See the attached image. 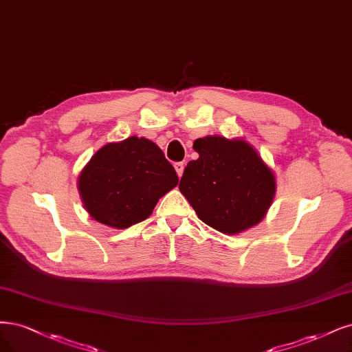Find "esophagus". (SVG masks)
Returning a JSON list of instances; mask_svg holds the SVG:
<instances>
[{
  "label": "esophagus",
  "instance_id": "1",
  "mask_svg": "<svg viewBox=\"0 0 352 352\" xmlns=\"http://www.w3.org/2000/svg\"><path fill=\"white\" fill-rule=\"evenodd\" d=\"M175 168H176V173L179 177H182V175H184V168H185V164L184 163H175Z\"/></svg>",
  "mask_w": 352,
  "mask_h": 352
}]
</instances>
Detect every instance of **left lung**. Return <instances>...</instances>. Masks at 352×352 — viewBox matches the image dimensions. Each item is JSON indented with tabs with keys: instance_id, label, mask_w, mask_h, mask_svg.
I'll list each match as a JSON object with an SVG mask.
<instances>
[{
	"instance_id": "left-lung-1",
	"label": "left lung",
	"mask_w": 352,
	"mask_h": 352,
	"mask_svg": "<svg viewBox=\"0 0 352 352\" xmlns=\"http://www.w3.org/2000/svg\"><path fill=\"white\" fill-rule=\"evenodd\" d=\"M199 157L185 167L179 189L199 220L224 234L256 226L275 197V176L243 140L204 137L193 142Z\"/></svg>"
}]
</instances>
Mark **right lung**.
I'll use <instances>...</instances> for the list:
<instances>
[{"instance_id":"add662e5","label":"right lung","mask_w":352,"mask_h":352,"mask_svg":"<svg viewBox=\"0 0 352 352\" xmlns=\"http://www.w3.org/2000/svg\"><path fill=\"white\" fill-rule=\"evenodd\" d=\"M179 182L163 151L147 138L106 144L78 176L84 208L104 226L126 228L150 217Z\"/></svg>"}]
</instances>
